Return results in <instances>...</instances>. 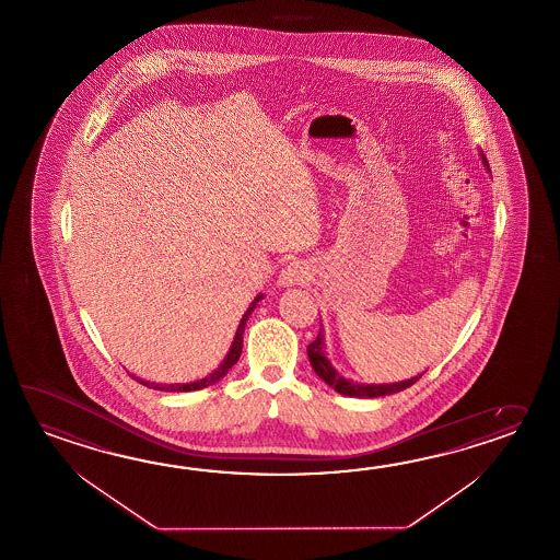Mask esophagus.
Segmentation results:
<instances>
[{
	"instance_id": "1",
	"label": "esophagus",
	"mask_w": 560,
	"mask_h": 560,
	"mask_svg": "<svg viewBox=\"0 0 560 560\" xmlns=\"http://www.w3.org/2000/svg\"><path fill=\"white\" fill-rule=\"evenodd\" d=\"M308 279H311V273H308L307 265L303 261H291L279 275V285H303V283H307Z\"/></svg>"
}]
</instances>
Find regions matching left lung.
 Listing matches in <instances>:
<instances>
[{
	"label": "left lung",
	"instance_id": "8db88e82",
	"mask_svg": "<svg viewBox=\"0 0 560 560\" xmlns=\"http://www.w3.org/2000/svg\"><path fill=\"white\" fill-rule=\"evenodd\" d=\"M482 163H485V167L489 170V163H487V158L482 155ZM327 347H325V335H323V329H319V335H317V339L311 342L307 347L308 361H311V366H313V371L319 375V378H323L329 387L335 388L337 393H341L345 397H357V399H375V397H385V395H393V393H399V390H405L407 387H411L415 385L421 375H417V377L407 378V381H399V383H383V385H365V383H357V381H351V378H345L342 375H339V371L331 365V361L327 359V351H325Z\"/></svg>",
	"mask_w": 560,
	"mask_h": 560
}]
</instances>
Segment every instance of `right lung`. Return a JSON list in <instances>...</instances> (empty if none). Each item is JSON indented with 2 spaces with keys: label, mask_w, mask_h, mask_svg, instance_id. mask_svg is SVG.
Segmentation results:
<instances>
[{
  "label": "right lung",
  "mask_w": 560,
  "mask_h": 560,
  "mask_svg": "<svg viewBox=\"0 0 560 560\" xmlns=\"http://www.w3.org/2000/svg\"><path fill=\"white\" fill-rule=\"evenodd\" d=\"M262 293H259L257 298L253 299L252 305L249 308L245 311V315L241 317L240 327H237V331H235V337H233V342H231V347H229L228 354H225V359L221 361V365L211 373V375H207L203 378H197V381H191V383H172V385H163V383H151V381H143V378L136 377V375H131V377L136 378L138 383L141 385H145L149 388H158V390H173V393H187V390H199V388L209 387V385H215L218 381L225 377L229 373V369L235 365L237 361H240L241 349H243V332H245V325H247V319H249V315L253 313V308L257 307V303L261 301Z\"/></svg>",
  "instance_id": "add662e5"
}]
</instances>
